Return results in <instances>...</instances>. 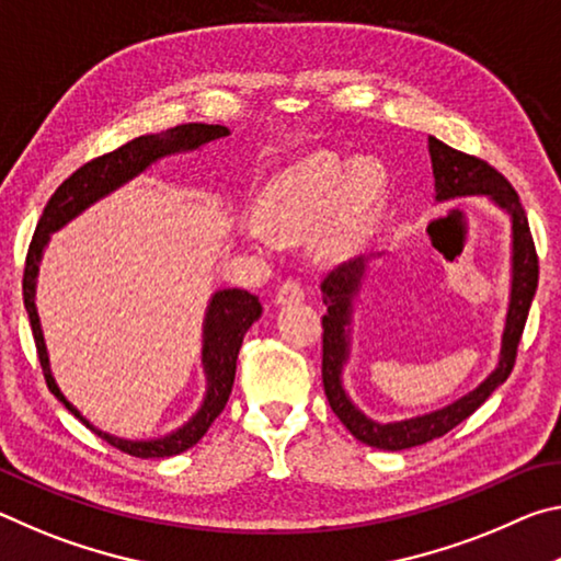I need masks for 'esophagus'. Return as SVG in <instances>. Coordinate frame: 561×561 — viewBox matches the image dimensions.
I'll list each match as a JSON object with an SVG mask.
<instances>
[{
	"label": "esophagus",
	"mask_w": 561,
	"mask_h": 561,
	"mask_svg": "<svg viewBox=\"0 0 561 561\" xmlns=\"http://www.w3.org/2000/svg\"><path fill=\"white\" fill-rule=\"evenodd\" d=\"M279 304V307H287V304H299V301H304V289H301V284H297V282H284L282 287H279V291H277V299H274Z\"/></svg>",
	"instance_id": "esophagus-1"
}]
</instances>
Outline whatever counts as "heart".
Returning a JSON list of instances; mask_svg holds the SVG:
<instances>
[{
	"mask_svg": "<svg viewBox=\"0 0 561 561\" xmlns=\"http://www.w3.org/2000/svg\"><path fill=\"white\" fill-rule=\"evenodd\" d=\"M391 173L378 156L346 160L329 150L282 168L257 195V215L240 213L232 232L254 252L272 254L282 240L309 237L321 260H346L381 215Z\"/></svg>",
	"mask_w": 561,
	"mask_h": 561,
	"instance_id": "b5f03b06",
	"label": "heart"
}]
</instances>
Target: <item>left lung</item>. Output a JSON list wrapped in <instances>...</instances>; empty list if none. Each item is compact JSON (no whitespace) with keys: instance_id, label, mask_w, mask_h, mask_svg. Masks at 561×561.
I'll return each mask as SVG.
<instances>
[{"instance_id":"obj_1","label":"left lung","mask_w":561,"mask_h":561,"mask_svg":"<svg viewBox=\"0 0 561 561\" xmlns=\"http://www.w3.org/2000/svg\"><path fill=\"white\" fill-rule=\"evenodd\" d=\"M428 153L435 178V205L465 201V197H488L507 217L510 294L505 329H502L497 366L470 393L438 408V411L403 417V421H376L351 401L344 386V368L348 366L351 344H354L356 301L360 297V289H364L368 270H371V262L381 260L383 252L364 254V257L341 264L339 270L331 272L321 284V294H324L327 304V314L321 319V324H324V360H321L324 393L331 411L339 415V421L346 425L348 433L356 440L378 450H405L435 440L478 411L490 393L507 381L512 366H515L522 329H525L531 299H535L537 291V252L529 234L527 215L522 210L515 187L485 160L465 156L433 136H428Z\"/></svg>"}]
</instances>
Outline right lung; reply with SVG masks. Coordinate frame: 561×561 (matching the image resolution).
<instances>
[{"label": "right lung", "mask_w": 561, "mask_h": 561, "mask_svg": "<svg viewBox=\"0 0 561 561\" xmlns=\"http://www.w3.org/2000/svg\"><path fill=\"white\" fill-rule=\"evenodd\" d=\"M225 136H230V130L225 126H210V123H183V126L168 128L163 133H148V136L133 138L130 144L121 146L113 153L101 156L91 163L81 165L76 173L64 180L59 190L51 195V201L46 203L44 215L39 225H36L34 240L30 244V254H26V267H24V307L30 314L32 334L36 341V351H39V360L49 383V391L59 398V401L69 408V411L79 417V421L91 428L93 433L111 443L113 448H118L136 458H170V455L185 453L187 448L203 438L207 428L215 423V417L222 413L227 398L232 393L234 383V368H237V354H240L242 339L254 321L262 317V304L254 294L244 289H217L213 297L207 299L205 319H203V374H205V393L203 403L197 405V411L180 425V428L170 431L158 438L146 440H133L121 438L108 431H101L99 425H93L79 408H76L69 398L61 393L59 383L51 374L49 364V351H46L42 319L36 311V279H39V267L44 260V250L51 242V234L64 230L66 225L76 220L81 213H87L91 205H96L103 197H108L128 185L130 180L144 175L146 170L153 168L160 160L180 153H195V150L205 148L207 144H215Z\"/></svg>", "instance_id": "1"}]
</instances>
